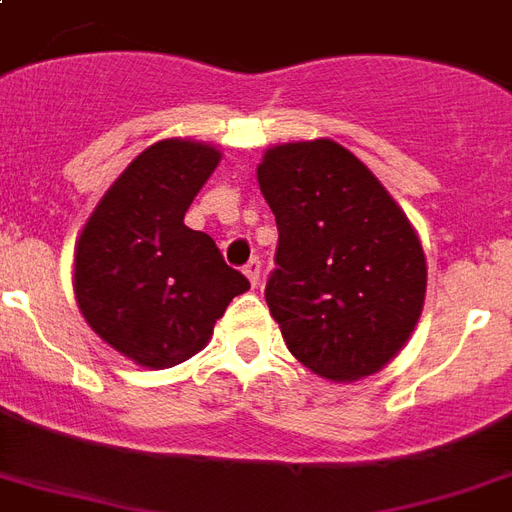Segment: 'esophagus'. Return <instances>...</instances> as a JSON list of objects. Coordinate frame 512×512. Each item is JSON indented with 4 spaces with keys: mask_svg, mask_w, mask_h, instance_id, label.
<instances>
[{
    "mask_svg": "<svg viewBox=\"0 0 512 512\" xmlns=\"http://www.w3.org/2000/svg\"><path fill=\"white\" fill-rule=\"evenodd\" d=\"M260 271H263V263H260V257H252L247 265H244V273H247V279L252 282V287L260 284Z\"/></svg>",
    "mask_w": 512,
    "mask_h": 512,
    "instance_id": "obj_1",
    "label": "esophagus"
}]
</instances>
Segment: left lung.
Here are the masks:
<instances>
[{
  "mask_svg": "<svg viewBox=\"0 0 512 512\" xmlns=\"http://www.w3.org/2000/svg\"><path fill=\"white\" fill-rule=\"evenodd\" d=\"M257 182L279 228L265 303L287 349L333 381L384 368L427 290L424 249L403 209L330 139L271 147Z\"/></svg>",
  "mask_w": 512,
  "mask_h": 512,
  "instance_id": "1",
  "label": "left lung"
}]
</instances>
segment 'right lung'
<instances>
[{"label":"right lung","mask_w":512,"mask_h":512,"mask_svg":"<svg viewBox=\"0 0 512 512\" xmlns=\"http://www.w3.org/2000/svg\"><path fill=\"white\" fill-rule=\"evenodd\" d=\"M217 163L209 144H152L104 193L77 241L74 292L85 322L144 368L190 360L230 300L249 290L212 236L185 225Z\"/></svg>","instance_id":"1"}]
</instances>
